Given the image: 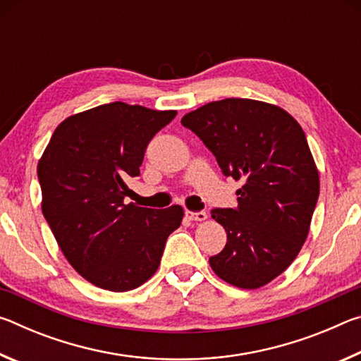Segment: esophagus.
<instances>
[{
	"instance_id": "34e87169",
	"label": "esophagus",
	"mask_w": 361,
	"mask_h": 361,
	"mask_svg": "<svg viewBox=\"0 0 361 361\" xmlns=\"http://www.w3.org/2000/svg\"><path fill=\"white\" fill-rule=\"evenodd\" d=\"M186 216L192 221H204L207 219V213L205 212H186Z\"/></svg>"
}]
</instances>
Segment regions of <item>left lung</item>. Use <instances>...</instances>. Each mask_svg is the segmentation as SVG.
<instances>
[{"label": "left lung", "mask_w": 361, "mask_h": 361, "mask_svg": "<svg viewBox=\"0 0 361 361\" xmlns=\"http://www.w3.org/2000/svg\"><path fill=\"white\" fill-rule=\"evenodd\" d=\"M240 180L235 209H213L228 232L209 259L219 279L245 290L280 276L309 234L320 194L319 172L301 126L282 108L250 99L212 102L181 119Z\"/></svg>", "instance_id": "8db88e82"}]
</instances>
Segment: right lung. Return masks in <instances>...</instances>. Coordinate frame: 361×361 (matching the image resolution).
Masks as SVG:
<instances>
[{"instance_id": "right-lung-1", "label": "right lung", "mask_w": 361, "mask_h": 361, "mask_svg": "<svg viewBox=\"0 0 361 361\" xmlns=\"http://www.w3.org/2000/svg\"><path fill=\"white\" fill-rule=\"evenodd\" d=\"M176 111L106 103L60 124L38 164L42 215L70 264L95 286L129 291L154 276L183 209L126 205L146 148Z\"/></svg>"}]
</instances>
